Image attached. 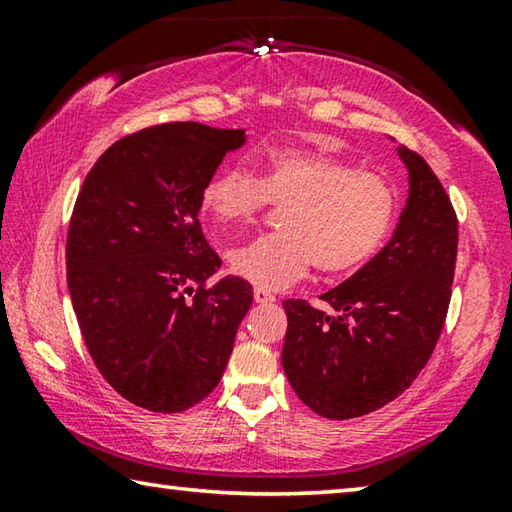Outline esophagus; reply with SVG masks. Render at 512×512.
Here are the masks:
<instances>
[{
    "mask_svg": "<svg viewBox=\"0 0 512 512\" xmlns=\"http://www.w3.org/2000/svg\"><path fill=\"white\" fill-rule=\"evenodd\" d=\"M253 296H255V302H259V305H268V302H275V296H273V293H271V291H266V289H262V287H255Z\"/></svg>",
    "mask_w": 512,
    "mask_h": 512,
    "instance_id": "1",
    "label": "esophagus"
}]
</instances>
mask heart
Here are the masks:
<instances>
[{"label": "heart", "instance_id": "1", "mask_svg": "<svg viewBox=\"0 0 512 512\" xmlns=\"http://www.w3.org/2000/svg\"><path fill=\"white\" fill-rule=\"evenodd\" d=\"M271 203L288 205L282 230L228 255L232 271L262 289L289 287L314 264L327 275L359 271L391 235L400 198L384 173L293 146L266 153L262 178L223 167L201 192V210L221 228L253 221Z\"/></svg>", "mask_w": 512, "mask_h": 512}]
</instances>
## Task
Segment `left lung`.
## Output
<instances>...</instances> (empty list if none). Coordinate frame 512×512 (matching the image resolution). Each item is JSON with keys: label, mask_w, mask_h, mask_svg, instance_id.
<instances>
[{"label": "left lung", "mask_w": 512, "mask_h": 512, "mask_svg": "<svg viewBox=\"0 0 512 512\" xmlns=\"http://www.w3.org/2000/svg\"><path fill=\"white\" fill-rule=\"evenodd\" d=\"M409 201L395 235L316 309L284 300L282 366L293 391L329 420L393 402L427 366L443 332L458 250L456 210L422 155L402 146Z\"/></svg>", "instance_id": "8db88e82"}]
</instances>
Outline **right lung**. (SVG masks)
Segmentation results:
<instances>
[{
	"instance_id": "1",
	"label": "right lung",
	"mask_w": 512,
	"mask_h": 512,
	"mask_svg": "<svg viewBox=\"0 0 512 512\" xmlns=\"http://www.w3.org/2000/svg\"><path fill=\"white\" fill-rule=\"evenodd\" d=\"M244 131L196 121L142 128L108 146L76 196L67 287L88 352L128 402L178 413L210 395L253 302L203 235V185Z\"/></svg>"
}]
</instances>
